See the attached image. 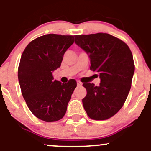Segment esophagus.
Returning a JSON list of instances; mask_svg holds the SVG:
<instances>
[{
    "label": "esophagus",
    "instance_id": "34e87169",
    "mask_svg": "<svg viewBox=\"0 0 151 151\" xmlns=\"http://www.w3.org/2000/svg\"><path fill=\"white\" fill-rule=\"evenodd\" d=\"M77 86H78V87H81V86H82V83H81V81H77Z\"/></svg>",
    "mask_w": 151,
    "mask_h": 151
}]
</instances>
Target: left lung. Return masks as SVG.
Instances as JSON below:
<instances>
[{
    "mask_svg": "<svg viewBox=\"0 0 151 151\" xmlns=\"http://www.w3.org/2000/svg\"><path fill=\"white\" fill-rule=\"evenodd\" d=\"M75 43L89 55L90 69L99 74L101 83H83L87 95L83 98L85 111L91 119L103 121L123 107L131 88L135 71L133 55L121 39L98 33L75 35Z\"/></svg>",
    "mask_w": 151,
    "mask_h": 151,
    "instance_id": "obj_1",
    "label": "left lung"
}]
</instances>
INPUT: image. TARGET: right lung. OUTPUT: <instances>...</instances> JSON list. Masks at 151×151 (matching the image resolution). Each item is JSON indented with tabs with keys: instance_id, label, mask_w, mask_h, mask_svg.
Masks as SVG:
<instances>
[{
	"instance_id": "add662e5",
	"label": "right lung",
	"mask_w": 151,
	"mask_h": 151,
	"mask_svg": "<svg viewBox=\"0 0 151 151\" xmlns=\"http://www.w3.org/2000/svg\"><path fill=\"white\" fill-rule=\"evenodd\" d=\"M73 43V35H44L28 43L21 55L18 77L22 95L31 113L43 121H57L65 116L77 86L74 79L64 84L53 76Z\"/></svg>"
}]
</instances>
